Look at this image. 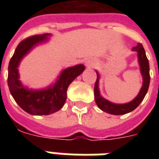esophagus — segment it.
<instances>
[{"instance_id": "1", "label": "esophagus", "mask_w": 159, "mask_h": 159, "mask_svg": "<svg viewBox=\"0 0 159 159\" xmlns=\"http://www.w3.org/2000/svg\"><path fill=\"white\" fill-rule=\"evenodd\" d=\"M95 64V60L93 59V58H88V59H87V61H86V66H87V67H92L93 66H94Z\"/></svg>"}]
</instances>
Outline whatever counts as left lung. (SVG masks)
I'll use <instances>...</instances> for the list:
<instances>
[{"label":"left lung","mask_w":159,"mask_h":159,"mask_svg":"<svg viewBox=\"0 0 159 159\" xmlns=\"http://www.w3.org/2000/svg\"><path fill=\"white\" fill-rule=\"evenodd\" d=\"M132 51L137 53L139 70H140V73L142 75V78H143V84H142V87H141L139 94L137 95V97L134 100H132L131 102H128V103H124V104H116V103H114V102L105 99L100 92V74L99 72L96 71L97 78L94 87L95 101H96L97 106L102 111H105L106 113L119 116V115H125L129 112H131L138 107L139 105L143 101L146 93L148 92L149 82H150V75H149V63H148V58L146 57L144 48L141 43H138L137 46L132 48Z\"/></svg>","instance_id":"1"}]
</instances>
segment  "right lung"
Returning a JSON list of instances; mask_svg holds the SVG:
<instances>
[{
  "instance_id": "obj_1",
  "label": "right lung",
  "mask_w": 159,
  "mask_h": 159,
  "mask_svg": "<svg viewBox=\"0 0 159 159\" xmlns=\"http://www.w3.org/2000/svg\"><path fill=\"white\" fill-rule=\"evenodd\" d=\"M50 36V34H44L21 41L9 62L8 87L11 96L20 108L34 116L50 115L59 111L67 100L68 86L85 70L83 64L65 68L61 71L55 82L43 89H30L24 86L20 80V63L34 47L48 42Z\"/></svg>"
}]
</instances>
